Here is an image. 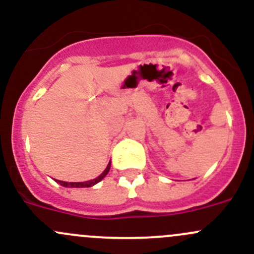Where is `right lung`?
<instances>
[{
    "instance_id": "right-lung-1",
    "label": "right lung",
    "mask_w": 254,
    "mask_h": 254,
    "mask_svg": "<svg viewBox=\"0 0 254 254\" xmlns=\"http://www.w3.org/2000/svg\"><path fill=\"white\" fill-rule=\"evenodd\" d=\"M109 170H111V162H109V165L107 166V168L104 170V172L102 173L101 176L97 177V178H94V179H92V181H88V182H70V183H68V182H63V181H56V182H59V183H60L61 186H64V187H71V188H88V187H92V186H94V184L98 183V182H101L102 179L104 178V177L108 175Z\"/></svg>"
}]
</instances>
